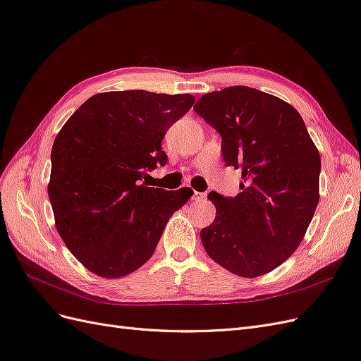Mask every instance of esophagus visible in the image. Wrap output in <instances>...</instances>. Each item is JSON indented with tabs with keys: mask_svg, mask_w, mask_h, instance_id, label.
Instances as JSON below:
<instances>
[{
	"mask_svg": "<svg viewBox=\"0 0 361 361\" xmlns=\"http://www.w3.org/2000/svg\"><path fill=\"white\" fill-rule=\"evenodd\" d=\"M194 202H204L206 200V192H199V191H194L192 192V197Z\"/></svg>",
	"mask_w": 361,
	"mask_h": 361,
	"instance_id": "esophagus-1",
	"label": "esophagus"
}]
</instances>
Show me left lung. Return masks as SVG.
Masks as SVG:
<instances>
[{
	"label": "left lung",
	"mask_w": 361,
	"mask_h": 361,
	"mask_svg": "<svg viewBox=\"0 0 361 361\" xmlns=\"http://www.w3.org/2000/svg\"><path fill=\"white\" fill-rule=\"evenodd\" d=\"M194 111L221 135L226 166L243 171L235 197L211 191L216 215L206 253L241 277L281 265L302 241L319 202L321 157L300 113L251 87L203 94Z\"/></svg>",
	"instance_id": "8db88e82"
}]
</instances>
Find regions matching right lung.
Instances as JSON below:
<instances>
[{
  "label": "right lung",
  "mask_w": 361,
  "mask_h": 361,
  "mask_svg": "<svg viewBox=\"0 0 361 361\" xmlns=\"http://www.w3.org/2000/svg\"><path fill=\"white\" fill-rule=\"evenodd\" d=\"M191 94L146 90L92 96L68 120L51 152L48 195L57 231L94 274L117 279L150 259L169 218L192 195L141 183L169 128L190 111Z\"/></svg>",
  "instance_id": "1"
}]
</instances>
